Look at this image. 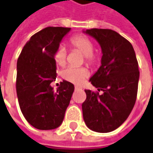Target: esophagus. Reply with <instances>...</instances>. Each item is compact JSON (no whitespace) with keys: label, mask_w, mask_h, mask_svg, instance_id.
Listing matches in <instances>:
<instances>
[{"label":"esophagus","mask_w":153,"mask_h":153,"mask_svg":"<svg viewBox=\"0 0 153 153\" xmlns=\"http://www.w3.org/2000/svg\"><path fill=\"white\" fill-rule=\"evenodd\" d=\"M74 88H75V90H79V89H81V88H79V86H75Z\"/></svg>","instance_id":"34e87169"}]
</instances>
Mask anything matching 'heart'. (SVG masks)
Listing matches in <instances>:
<instances>
[{
    "mask_svg": "<svg viewBox=\"0 0 153 153\" xmlns=\"http://www.w3.org/2000/svg\"><path fill=\"white\" fill-rule=\"evenodd\" d=\"M71 46L80 51L84 55L88 65H92L97 61V56L94 52V44L90 39L84 36H75L70 39ZM66 50L64 46H59L54 52V59L59 65H65L66 63ZM62 77L67 81L75 84H80L88 76V71L84 67L69 66L62 71Z\"/></svg>",
    "mask_w": 153,
    "mask_h": 153,
    "instance_id": "heart-1",
    "label": "heart"
}]
</instances>
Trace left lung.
Here are the masks:
<instances>
[{
	"mask_svg": "<svg viewBox=\"0 0 153 153\" xmlns=\"http://www.w3.org/2000/svg\"><path fill=\"white\" fill-rule=\"evenodd\" d=\"M84 33L98 41L102 54L101 66L89 79L102 94L84 90V120L94 132H112L126 121L136 102L139 80L136 54L132 44L114 30L90 29Z\"/></svg>",
	"mask_w": 153,
	"mask_h": 153,
	"instance_id": "1",
	"label": "left lung"
}]
</instances>
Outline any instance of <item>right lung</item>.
I'll use <instances>...</instances> for the list:
<instances>
[{
    "label": "right lung",
    "mask_w": 153,
    "mask_h": 153,
    "mask_svg": "<svg viewBox=\"0 0 153 153\" xmlns=\"http://www.w3.org/2000/svg\"><path fill=\"white\" fill-rule=\"evenodd\" d=\"M65 27H47L31 36L17 61L16 94L25 118L34 128L51 130L59 127L74 90L64 80L56 91L54 52L70 31Z\"/></svg>",
    "instance_id": "1"
}]
</instances>
